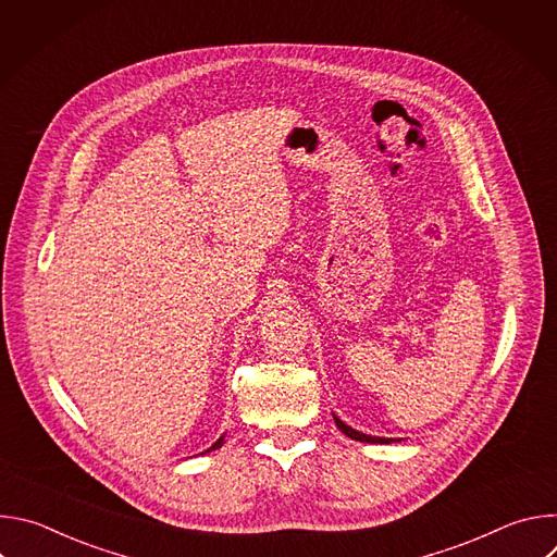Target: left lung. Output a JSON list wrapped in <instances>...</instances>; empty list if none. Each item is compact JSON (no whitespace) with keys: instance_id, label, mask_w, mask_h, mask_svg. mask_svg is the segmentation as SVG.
I'll list each match as a JSON object with an SVG mask.
<instances>
[{"instance_id":"1","label":"left lung","mask_w":557,"mask_h":557,"mask_svg":"<svg viewBox=\"0 0 557 557\" xmlns=\"http://www.w3.org/2000/svg\"><path fill=\"white\" fill-rule=\"evenodd\" d=\"M335 423H337V428H339L346 436H350V438H355V441H361V443H392V441H394V438H381V436H368V434H361V432L352 430L350 425H346L344 421H339L337 417H335Z\"/></svg>"}]
</instances>
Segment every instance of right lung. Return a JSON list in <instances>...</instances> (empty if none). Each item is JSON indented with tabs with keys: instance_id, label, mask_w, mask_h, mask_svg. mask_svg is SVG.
<instances>
[{
	"instance_id": "right-lung-1",
	"label": "right lung",
	"mask_w": 557,
	"mask_h": 557,
	"mask_svg": "<svg viewBox=\"0 0 557 557\" xmlns=\"http://www.w3.org/2000/svg\"><path fill=\"white\" fill-rule=\"evenodd\" d=\"M222 441H224V436H222V438H218V441H215V443H213V445H211L207 451H211V449H218V447L222 445Z\"/></svg>"
}]
</instances>
